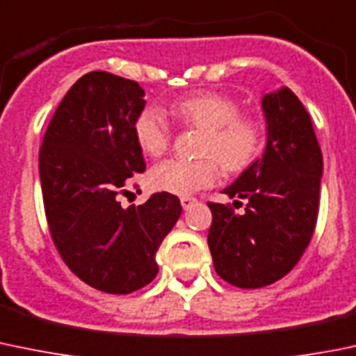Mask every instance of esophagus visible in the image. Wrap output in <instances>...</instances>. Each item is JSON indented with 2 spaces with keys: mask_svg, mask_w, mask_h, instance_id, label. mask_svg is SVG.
Instances as JSON below:
<instances>
[{
  "mask_svg": "<svg viewBox=\"0 0 356 356\" xmlns=\"http://www.w3.org/2000/svg\"><path fill=\"white\" fill-rule=\"evenodd\" d=\"M196 202H198V200L193 198V196H182V198H181V205H182V209H184V210L191 209V207L195 205Z\"/></svg>",
  "mask_w": 356,
  "mask_h": 356,
  "instance_id": "1",
  "label": "esophagus"
}]
</instances>
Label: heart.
<instances>
[{
	"mask_svg": "<svg viewBox=\"0 0 356 356\" xmlns=\"http://www.w3.org/2000/svg\"><path fill=\"white\" fill-rule=\"evenodd\" d=\"M175 118L186 125L205 130L198 161L165 160L147 174L153 191L188 196L210 188L217 181L219 167L227 174H236L250 167L259 156L264 140V127L254 115L240 113L236 102L219 92H196L181 99L172 108ZM134 139L146 156H161L172 140V129L163 113L146 106L132 123Z\"/></svg>",
	"mask_w": 356,
	"mask_h": 356,
	"instance_id": "1",
	"label": "heart"
}]
</instances>
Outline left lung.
Instances as JSON below:
<instances>
[{"label": "left lung", "mask_w": 356, "mask_h": 356, "mask_svg": "<svg viewBox=\"0 0 356 356\" xmlns=\"http://www.w3.org/2000/svg\"><path fill=\"white\" fill-rule=\"evenodd\" d=\"M268 144L226 195L231 203L209 202V248L216 273L240 289H259L284 278L299 262L318 217L322 149L312 118L291 88L262 99Z\"/></svg>", "instance_id": "8db88e82"}]
</instances>
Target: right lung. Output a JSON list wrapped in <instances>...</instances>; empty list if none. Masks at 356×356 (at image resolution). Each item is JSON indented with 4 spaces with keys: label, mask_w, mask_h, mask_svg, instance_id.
<instances>
[{
    "label": "right lung",
    "mask_w": 356,
    "mask_h": 356,
    "mask_svg": "<svg viewBox=\"0 0 356 356\" xmlns=\"http://www.w3.org/2000/svg\"><path fill=\"white\" fill-rule=\"evenodd\" d=\"M134 79L92 71L69 88L40 147L44 216L69 270L97 291L130 294L158 273L156 255L182 212L170 193L123 209L120 195L146 170L132 123L144 108Z\"/></svg>",
    "instance_id": "obj_1"
}]
</instances>
